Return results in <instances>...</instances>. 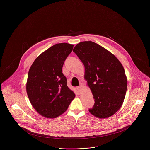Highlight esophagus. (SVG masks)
Returning a JSON list of instances; mask_svg holds the SVG:
<instances>
[{
  "instance_id": "esophagus-1",
  "label": "esophagus",
  "mask_w": 150,
  "mask_h": 150,
  "mask_svg": "<svg viewBox=\"0 0 150 150\" xmlns=\"http://www.w3.org/2000/svg\"><path fill=\"white\" fill-rule=\"evenodd\" d=\"M76 89H77V91H78L79 94H80V93H81V87H79V86L77 87V88H76Z\"/></svg>"
}]
</instances>
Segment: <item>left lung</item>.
I'll use <instances>...</instances> for the list:
<instances>
[{
  "mask_svg": "<svg viewBox=\"0 0 150 150\" xmlns=\"http://www.w3.org/2000/svg\"><path fill=\"white\" fill-rule=\"evenodd\" d=\"M73 52L84 65V79L95 100L89 112L100 119L110 117L120 108L127 89L122 65L112 53L91 41L78 43Z\"/></svg>",
  "mask_w": 150,
  "mask_h": 150,
  "instance_id": "1",
  "label": "left lung"
}]
</instances>
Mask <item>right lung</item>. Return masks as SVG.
<instances>
[{"label":"right lung","mask_w":150,"mask_h":150,"mask_svg":"<svg viewBox=\"0 0 150 150\" xmlns=\"http://www.w3.org/2000/svg\"><path fill=\"white\" fill-rule=\"evenodd\" d=\"M74 45L56 44L37 57L29 69L26 92L30 102L43 117L56 118L64 114L75 97L62 73L64 61Z\"/></svg>","instance_id":"obj_1"}]
</instances>
